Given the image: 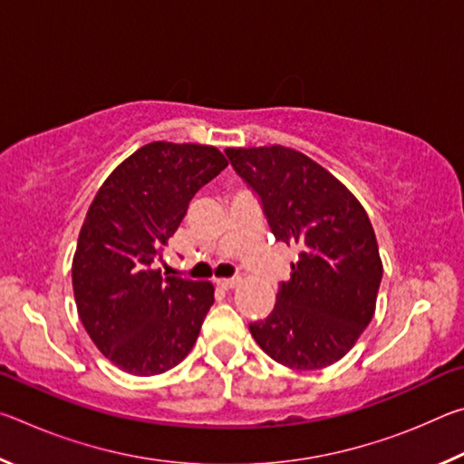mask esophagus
I'll list each match as a JSON object with an SVG mask.
<instances>
[{"mask_svg": "<svg viewBox=\"0 0 464 464\" xmlns=\"http://www.w3.org/2000/svg\"><path fill=\"white\" fill-rule=\"evenodd\" d=\"M237 285H239L237 278H223V280H217V286L223 288V290H233Z\"/></svg>", "mask_w": 464, "mask_h": 464, "instance_id": "34e87169", "label": "esophagus"}]
</instances>
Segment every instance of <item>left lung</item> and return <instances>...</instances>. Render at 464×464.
I'll return each mask as SVG.
<instances>
[{"instance_id":"left-lung-1","label":"left lung","mask_w":464,"mask_h":464,"mask_svg":"<svg viewBox=\"0 0 464 464\" xmlns=\"http://www.w3.org/2000/svg\"><path fill=\"white\" fill-rule=\"evenodd\" d=\"M257 194L276 241L298 249L276 307L249 324L257 345L295 371H317L352 350L371 324L382 278L374 229L362 204L295 149H225Z\"/></svg>"}]
</instances>
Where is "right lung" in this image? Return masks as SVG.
Wrapping results in <instances>:
<instances>
[{
    "label": "right lung",
    "instance_id": "right-lung-1",
    "mask_svg": "<svg viewBox=\"0 0 464 464\" xmlns=\"http://www.w3.org/2000/svg\"><path fill=\"white\" fill-rule=\"evenodd\" d=\"M227 168L217 147L155 140L124 160L96 194L73 256L77 313L110 362L137 376L182 362L215 303L210 282L161 276L188 204Z\"/></svg>",
    "mask_w": 464,
    "mask_h": 464
}]
</instances>
